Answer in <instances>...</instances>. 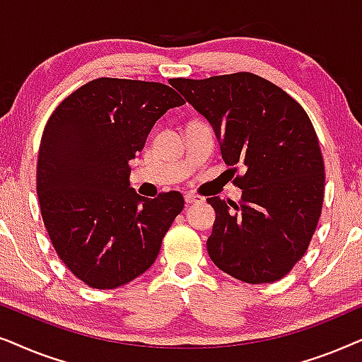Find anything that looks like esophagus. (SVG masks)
<instances>
[{
    "instance_id": "1",
    "label": "esophagus",
    "mask_w": 362,
    "mask_h": 362,
    "mask_svg": "<svg viewBox=\"0 0 362 362\" xmlns=\"http://www.w3.org/2000/svg\"><path fill=\"white\" fill-rule=\"evenodd\" d=\"M184 199H185V204H187V205L195 204V202H200V200H202L200 197H197V195H194V194H185Z\"/></svg>"
}]
</instances>
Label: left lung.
Returning a JSON list of instances; mask_svg holds the SVG:
<instances>
[{
	"instance_id": "8db88e82",
	"label": "left lung",
	"mask_w": 362,
	"mask_h": 362,
	"mask_svg": "<svg viewBox=\"0 0 362 362\" xmlns=\"http://www.w3.org/2000/svg\"><path fill=\"white\" fill-rule=\"evenodd\" d=\"M170 84L211 124L230 170H245L233 180L240 204L206 199L216 214L211 262L250 285L278 281L306 253L325 199V162L306 110L252 72Z\"/></svg>"
}]
</instances>
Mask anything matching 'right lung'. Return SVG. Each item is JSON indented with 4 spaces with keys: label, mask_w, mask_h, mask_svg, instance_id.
Wrapping results in <instances>:
<instances>
[{
    "label": "right lung",
    "mask_w": 362,
    "mask_h": 362,
    "mask_svg": "<svg viewBox=\"0 0 362 362\" xmlns=\"http://www.w3.org/2000/svg\"><path fill=\"white\" fill-rule=\"evenodd\" d=\"M182 104L170 86L99 77L47 120L36 167L42 221L57 257L88 286L114 290L147 272L184 209L180 192L151 200L129 187V160Z\"/></svg>",
    "instance_id": "add662e5"
}]
</instances>
